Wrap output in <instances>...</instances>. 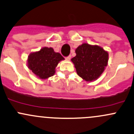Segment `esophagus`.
I'll use <instances>...</instances> for the list:
<instances>
[{
  "label": "esophagus",
  "instance_id": "34e87169",
  "mask_svg": "<svg viewBox=\"0 0 134 134\" xmlns=\"http://www.w3.org/2000/svg\"><path fill=\"white\" fill-rule=\"evenodd\" d=\"M71 55L67 56V57H65V59H66V60H71Z\"/></svg>",
  "mask_w": 134,
  "mask_h": 134
}]
</instances>
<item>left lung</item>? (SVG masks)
<instances>
[{"label":"left lung","instance_id":"obj_1","mask_svg":"<svg viewBox=\"0 0 134 134\" xmlns=\"http://www.w3.org/2000/svg\"><path fill=\"white\" fill-rule=\"evenodd\" d=\"M76 56L71 59L79 76L87 81L96 80L107 65L108 53L98 46L83 43L76 49Z\"/></svg>","mask_w":134,"mask_h":134}]
</instances>
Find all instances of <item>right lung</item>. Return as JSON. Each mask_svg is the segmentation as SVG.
<instances>
[{"instance_id":"obj_1","label":"right lung","mask_w":134,"mask_h":134,"mask_svg":"<svg viewBox=\"0 0 134 134\" xmlns=\"http://www.w3.org/2000/svg\"><path fill=\"white\" fill-rule=\"evenodd\" d=\"M63 60L64 58L60 53H55L53 48L43 47L29 54L27 65L40 79H46L54 75L58 63Z\"/></svg>"}]
</instances>
